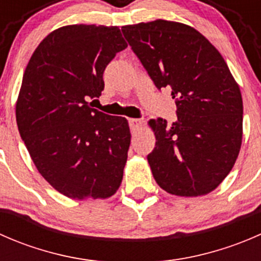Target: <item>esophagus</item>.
<instances>
[{
	"label": "esophagus",
	"instance_id": "obj_1",
	"mask_svg": "<svg viewBox=\"0 0 261 261\" xmlns=\"http://www.w3.org/2000/svg\"><path fill=\"white\" fill-rule=\"evenodd\" d=\"M128 125H130L131 130L136 131L143 126V121L140 118H128Z\"/></svg>",
	"mask_w": 261,
	"mask_h": 261
}]
</instances>
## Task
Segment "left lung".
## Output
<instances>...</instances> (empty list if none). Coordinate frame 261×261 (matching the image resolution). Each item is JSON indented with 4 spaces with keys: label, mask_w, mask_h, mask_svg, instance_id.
<instances>
[{
    "label": "left lung",
    "mask_w": 261,
    "mask_h": 261,
    "mask_svg": "<svg viewBox=\"0 0 261 261\" xmlns=\"http://www.w3.org/2000/svg\"><path fill=\"white\" fill-rule=\"evenodd\" d=\"M158 89L172 88L178 120H150V169L160 188L198 197L232 169L243 141L240 87L217 49L186 23L155 20L121 28Z\"/></svg>",
    "instance_id": "1"
}]
</instances>
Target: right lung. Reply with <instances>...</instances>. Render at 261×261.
<instances>
[{
  "instance_id": "right-lung-1",
  "label": "right lung",
  "mask_w": 261,
  "mask_h": 261,
  "mask_svg": "<svg viewBox=\"0 0 261 261\" xmlns=\"http://www.w3.org/2000/svg\"><path fill=\"white\" fill-rule=\"evenodd\" d=\"M126 48L117 26H63L39 44L23 73L21 139L44 179L69 198H109L122 181L127 120L87 101L101 96L107 64Z\"/></svg>"
}]
</instances>
